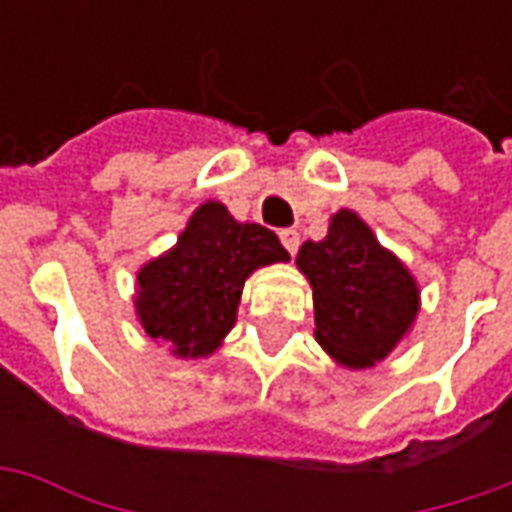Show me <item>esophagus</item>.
Wrapping results in <instances>:
<instances>
[{
    "label": "esophagus",
    "instance_id": "1",
    "mask_svg": "<svg viewBox=\"0 0 512 512\" xmlns=\"http://www.w3.org/2000/svg\"><path fill=\"white\" fill-rule=\"evenodd\" d=\"M279 241H282V246L288 249L290 255H296V252H299L301 238H299V233L293 230V227H288V230H282V233H279Z\"/></svg>",
    "mask_w": 512,
    "mask_h": 512
}]
</instances>
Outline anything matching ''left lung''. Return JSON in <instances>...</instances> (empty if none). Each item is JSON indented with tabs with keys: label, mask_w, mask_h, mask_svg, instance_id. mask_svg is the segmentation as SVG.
<instances>
[{
	"label": "left lung",
	"mask_w": 512,
	"mask_h": 512,
	"mask_svg": "<svg viewBox=\"0 0 512 512\" xmlns=\"http://www.w3.org/2000/svg\"><path fill=\"white\" fill-rule=\"evenodd\" d=\"M296 263L312 285L315 337L343 365H376L417 315V282L354 211L337 213L329 235L301 246Z\"/></svg>",
	"instance_id": "obj_1"
}]
</instances>
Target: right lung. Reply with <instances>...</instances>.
<instances>
[{
	"label": "right lung",
	"instance_id": "obj_1",
	"mask_svg": "<svg viewBox=\"0 0 512 512\" xmlns=\"http://www.w3.org/2000/svg\"><path fill=\"white\" fill-rule=\"evenodd\" d=\"M277 260L290 255L268 227L235 222L224 205L205 202L178 246L139 271V321L172 354L208 356L233 329L246 277Z\"/></svg>",
	"mask_w": 512,
	"mask_h": 512
}]
</instances>
